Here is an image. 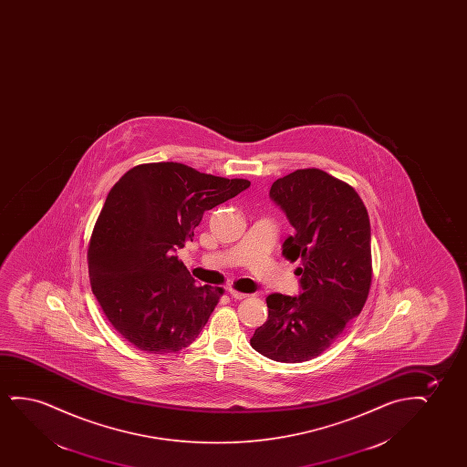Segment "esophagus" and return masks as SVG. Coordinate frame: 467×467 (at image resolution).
Wrapping results in <instances>:
<instances>
[{
	"label": "esophagus",
	"instance_id": "1",
	"mask_svg": "<svg viewBox=\"0 0 467 467\" xmlns=\"http://www.w3.org/2000/svg\"><path fill=\"white\" fill-rule=\"evenodd\" d=\"M228 294L233 296V298H236V300H244L247 294H243V292H237L236 288H228Z\"/></svg>",
	"mask_w": 467,
	"mask_h": 467
}]
</instances>
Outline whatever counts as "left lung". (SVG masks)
I'll return each instance as SVG.
<instances>
[{"mask_svg": "<svg viewBox=\"0 0 467 467\" xmlns=\"http://www.w3.org/2000/svg\"><path fill=\"white\" fill-rule=\"evenodd\" d=\"M269 198L294 226L282 254L301 258L295 271L301 294L269 295L268 320L250 345L275 362H306L328 349L364 307L371 284L370 220L356 190L319 169L275 180Z\"/></svg>", "mask_w": 467, "mask_h": 467, "instance_id": "obj_1", "label": "left lung"}]
</instances>
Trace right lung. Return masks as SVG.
Wrapping results in <instances>:
<instances>
[{
    "instance_id": "right-lung-1",
    "label": "right lung",
    "mask_w": 467,
    "mask_h": 467,
    "mask_svg": "<svg viewBox=\"0 0 467 467\" xmlns=\"http://www.w3.org/2000/svg\"><path fill=\"white\" fill-rule=\"evenodd\" d=\"M249 186L156 162L130 169L109 190L90 237V287L129 343L167 354L198 338L223 288L196 284L175 252L192 241L205 211Z\"/></svg>"
}]
</instances>
